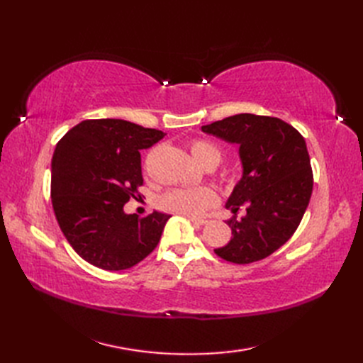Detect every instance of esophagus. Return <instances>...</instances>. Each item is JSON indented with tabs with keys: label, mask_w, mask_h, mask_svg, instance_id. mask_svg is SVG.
I'll use <instances>...</instances> for the list:
<instances>
[{
	"label": "esophagus",
	"mask_w": 363,
	"mask_h": 363,
	"mask_svg": "<svg viewBox=\"0 0 363 363\" xmlns=\"http://www.w3.org/2000/svg\"><path fill=\"white\" fill-rule=\"evenodd\" d=\"M191 221L196 225H204L207 224V219H201V218H191Z\"/></svg>",
	"instance_id": "34e87169"
}]
</instances>
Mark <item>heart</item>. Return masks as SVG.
<instances>
[{"label":"heart","mask_w":363,"mask_h":363,"mask_svg":"<svg viewBox=\"0 0 363 363\" xmlns=\"http://www.w3.org/2000/svg\"><path fill=\"white\" fill-rule=\"evenodd\" d=\"M191 152L194 159L206 168H215L221 163L224 152L218 144L207 139H195L191 142ZM218 203V195L212 188H177L164 194L160 199V207L164 211L186 215L200 216L208 207Z\"/></svg>","instance_id":"obj_1"}]
</instances>
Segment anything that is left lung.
<instances>
[{
	"label": "left lung",
	"mask_w": 363,
	"mask_h": 363,
	"mask_svg": "<svg viewBox=\"0 0 363 363\" xmlns=\"http://www.w3.org/2000/svg\"><path fill=\"white\" fill-rule=\"evenodd\" d=\"M201 130L238 144L244 168L225 207L236 215L245 206L247 215L228 219L233 238L215 250L216 256L238 265L268 257L291 239L311 201L313 174L304 138L279 118L251 113Z\"/></svg>",
	"instance_id": "8db88e82"
}]
</instances>
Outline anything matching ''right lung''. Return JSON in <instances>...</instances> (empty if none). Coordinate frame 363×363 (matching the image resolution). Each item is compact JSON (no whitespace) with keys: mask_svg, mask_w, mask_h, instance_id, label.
I'll return each instance as SVG.
<instances>
[{"mask_svg":"<svg viewBox=\"0 0 363 363\" xmlns=\"http://www.w3.org/2000/svg\"><path fill=\"white\" fill-rule=\"evenodd\" d=\"M163 131L124 119H86L56 145L51 201L65 238L77 255L106 271L128 269L159 244L169 215H127L124 204L144 184L140 150Z\"/></svg>","mask_w":363,"mask_h":363,"instance_id":"right-lung-1","label":"right lung"}]
</instances>
